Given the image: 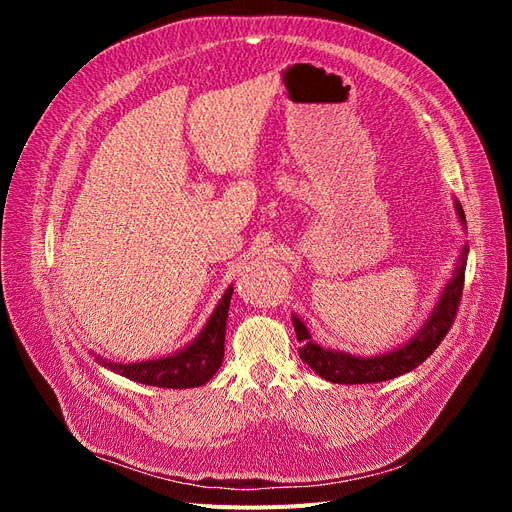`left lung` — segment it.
Returning a JSON list of instances; mask_svg holds the SVG:
<instances>
[{"instance_id": "obj_1", "label": "left lung", "mask_w": 512, "mask_h": 512, "mask_svg": "<svg viewBox=\"0 0 512 512\" xmlns=\"http://www.w3.org/2000/svg\"><path fill=\"white\" fill-rule=\"evenodd\" d=\"M459 220L466 222V215H463L461 205L457 203ZM466 258H468V247H463L459 265L453 273V280L446 284L442 299L436 305V312L429 316L425 327L418 331L410 344L401 346L389 354L371 356V359H361V356H352L346 352L327 350L312 342L305 324L292 316L294 331H297V339L301 342L299 356L301 361L312 367L316 374L329 382L337 384H371V382H384L397 378L401 374H408L414 367L427 361V356L433 354L442 342L446 333L451 331L453 322L457 318V309L463 292V280H466Z\"/></svg>"}]
</instances>
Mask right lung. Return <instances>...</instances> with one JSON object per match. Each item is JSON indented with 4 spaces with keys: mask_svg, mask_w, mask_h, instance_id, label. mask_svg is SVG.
Listing matches in <instances>:
<instances>
[{
    "mask_svg": "<svg viewBox=\"0 0 512 512\" xmlns=\"http://www.w3.org/2000/svg\"><path fill=\"white\" fill-rule=\"evenodd\" d=\"M232 288L226 290L220 305L215 307L207 327L203 329L194 344L183 348L181 352L166 356V359L145 361V363H100L119 376H126L134 382L160 386V389H190V386H203L209 382L215 371L220 369L224 359V339H226V320L230 307Z\"/></svg>",
    "mask_w": 512,
    "mask_h": 512,
    "instance_id": "obj_1",
    "label": "right lung"
}]
</instances>
